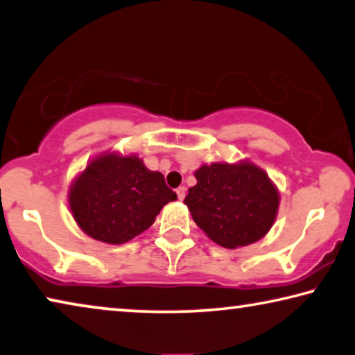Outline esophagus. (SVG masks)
<instances>
[{"instance_id":"34e87169","label":"esophagus","mask_w":355,"mask_h":355,"mask_svg":"<svg viewBox=\"0 0 355 355\" xmlns=\"http://www.w3.org/2000/svg\"><path fill=\"white\" fill-rule=\"evenodd\" d=\"M176 195H178V200L182 201L185 198V187H179L176 189Z\"/></svg>"}]
</instances>
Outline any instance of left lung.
I'll use <instances>...</instances> for the list:
<instances>
[{"mask_svg":"<svg viewBox=\"0 0 355 355\" xmlns=\"http://www.w3.org/2000/svg\"><path fill=\"white\" fill-rule=\"evenodd\" d=\"M196 185L184 203L208 238L227 249L259 241L270 232L279 208V192L252 162L211 163L195 171Z\"/></svg>","mask_w":355,"mask_h":355,"instance_id":"obj_1","label":"left lung"}]
</instances>
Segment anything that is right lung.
Listing matches in <instances>:
<instances>
[{"label":"right lung","instance_id":"add662e5","mask_svg":"<svg viewBox=\"0 0 355 355\" xmlns=\"http://www.w3.org/2000/svg\"><path fill=\"white\" fill-rule=\"evenodd\" d=\"M178 195L159 171L136 155L105 152L69 187V209L80 230L98 241L123 244L147 230Z\"/></svg>","mask_w":355,"mask_h":355}]
</instances>
